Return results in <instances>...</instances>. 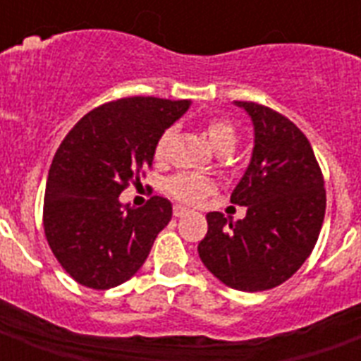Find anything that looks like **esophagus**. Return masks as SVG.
Wrapping results in <instances>:
<instances>
[{
	"instance_id": "34e87169",
	"label": "esophagus",
	"mask_w": 361,
	"mask_h": 361,
	"mask_svg": "<svg viewBox=\"0 0 361 361\" xmlns=\"http://www.w3.org/2000/svg\"><path fill=\"white\" fill-rule=\"evenodd\" d=\"M185 215H189V208H185V206H174V217H185Z\"/></svg>"
}]
</instances>
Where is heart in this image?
I'll use <instances>...</instances> for the list:
<instances>
[{"instance_id":"heart-1","label":"heart","mask_w":361,"mask_h":361,"mask_svg":"<svg viewBox=\"0 0 361 361\" xmlns=\"http://www.w3.org/2000/svg\"><path fill=\"white\" fill-rule=\"evenodd\" d=\"M204 133L208 136L209 144L214 147L215 152H231L234 144H236V133H234V127L226 120H221V118H214V120H208L204 125ZM170 136H172V130L166 129L164 133H161V136L155 142V149H153V155L157 161L164 157L166 153V146H169ZM215 185L214 181L204 178V176L198 174H187V172H181V174L172 176L169 181H166V191L172 195L174 198H178L180 202L185 204H197L200 202L204 197H208L209 192L214 191Z\"/></svg>"}]
</instances>
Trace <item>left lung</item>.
<instances>
[{"mask_svg": "<svg viewBox=\"0 0 361 361\" xmlns=\"http://www.w3.org/2000/svg\"><path fill=\"white\" fill-rule=\"evenodd\" d=\"M255 127V147L231 202L243 219L209 212L198 243L204 266L231 288L269 290L296 274L319 240L326 212L324 178L302 130L279 112L236 101Z\"/></svg>", "mask_w": 361, "mask_h": 361, "instance_id": "8db88e82", "label": "left lung"}]
</instances>
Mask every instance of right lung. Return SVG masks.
<instances>
[{"label": "right lung", "mask_w": 361, "mask_h": 361, "mask_svg": "<svg viewBox=\"0 0 361 361\" xmlns=\"http://www.w3.org/2000/svg\"><path fill=\"white\" fill-rule=\"evenodd\" d=\"M191 101L127 97L87 112L69 130L48 170L42 225L61 268L80 285L106 290L129 281L146 262L172 204L120 202L130 181L153 163L161 133Z\"/></svg>", "instance_id": "obj_1"}]
</instances>
